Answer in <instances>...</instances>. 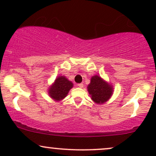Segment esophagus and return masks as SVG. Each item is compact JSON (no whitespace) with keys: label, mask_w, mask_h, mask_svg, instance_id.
<instances>
[{"label":"esophagus","mask_w":156,"mask_h":156,"mask_svg":"<svg viewBox=\"0 0 156 156\" xmlns=\"http://www.w3.org/2000/svg\"><path fill=\"white\" fill-rule=\"evenodd\" d=\"M78 87H80V88H83V83H78Z\"/></svg>","instance_id":"obj_1"}]
</instances>
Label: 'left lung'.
<instances>
[{"label":"left lung","mask_w":156,"mask_h":156,"mask_svg":"<svg viewBox=\"0 0 156 156\" xmlns=\"http://www.w3.org/2000/svg\"><path fill=\"white\" fill-rule=\"evenodd\" d=\"M87 89L92 101L98 104H103L108 101L114 91L111 84L107 83L101 77L98 76L92 77Z\"/></svg>","instance_id":"left-lung-1"}]
</instances>
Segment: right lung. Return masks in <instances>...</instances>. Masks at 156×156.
Here are the masks:
<instances>
[{
  "label": "right lung",
  "mask_w": 156,
  "mask_h": 156,
  "mask_svg": "<svg viewBox=\"0 0 156 156\" xmlns=\"http://www.w3.org/2000/svg\"><path fill=\"white\" fill-rule=\"evenodd\" d=\"M73 83L65 76H58L48 89L49 95L55 101H60L67 95L68 92L73 88Z\"/></svg>",
  "instance_id": "add662e5"
}]
</instances>
